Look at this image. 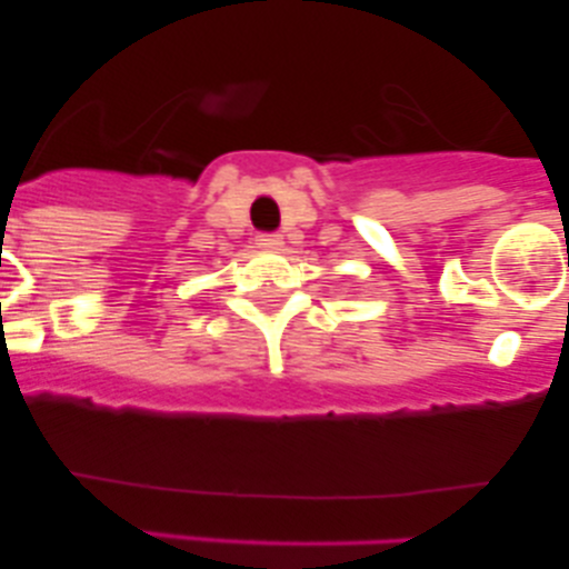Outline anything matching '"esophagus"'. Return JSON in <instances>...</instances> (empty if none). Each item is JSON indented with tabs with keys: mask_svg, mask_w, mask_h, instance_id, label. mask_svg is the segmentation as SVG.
Segmentation results:
<instances>
[{
	"mask_svg": "<svg viewBox=\"0 0 569 569\" xmlns=\"http://www.w3.org/2000/svg\"><path fill=\"white\" fill-rule=\"evenodd\" d=\"M257 246L264 248V251H278L283 246V234L278 232H259L257 234Z\"/></svg>",
	"mask_w": 569,
	"mask_h": 569,
	"instance_id": "obj_1",
	"label": "esophagus"
}]
</instances>
